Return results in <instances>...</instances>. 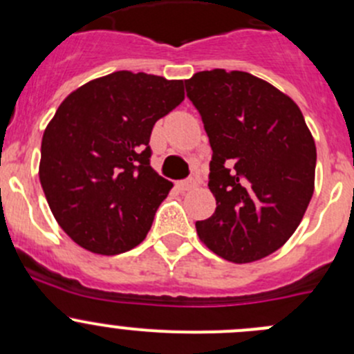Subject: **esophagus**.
<instances>
[{
	"label": "esophagus",
	"instance_id": "1",
	"mask_svg": "<svg viewBox=\"0 0 354 354\" xmlns=\"http://www.w3.org/2000/svg\"><path fill=\"white\" fill-rule=\"evenodd\" d=\"M178 187H180V190H183V192L194 190V188L197 187V180H194V178H190V180L180 181V183H178Z\"/></svg>",
	"mask_w": 354,
	"mask_h": 354
}]
</instances>
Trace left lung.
Masks as SVG:
<instances>
[{"label":"left lung","mask_w":354,"mask_h":354,"mask_svg":"<svg viewBox=\"0 0 354 354\" xmlns=\"http://www.w3.org/2000/svg\"><path fill=\"white\" fill-rule=\"evenodd\" d=\"M185 87L212 147L216 210L197 221L198 238L227 262L266 259L292 236L315 190L317 147L301 109L246 71H198Z\"/></svg>","instance_id":"1"}]
</instances>
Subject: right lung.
Wrapping results in <instances>:
<instances>
[{
	"label": "right lung",
	"instance_id": "obj_1",
	"mask_svg": "<svg viewBox=\"0 0 354 354\" xmlns=\"http://www.w3.org/2000/svg\"><path fill=\"white\" fill-rule=\"evenodd\" d=\"M185 99L183 80L133 71L66 95L46 127L39 180L68 236L97 255L142 243L173 183L151 166L156 121Z\"/></svg>",
	"mask_w": 354,
	"mask_h": 354
}]
</instances>
